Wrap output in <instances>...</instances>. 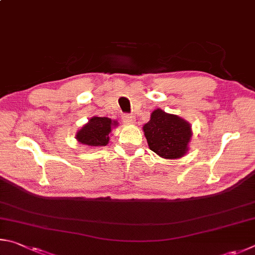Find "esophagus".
<instances>
[{"label":"esophagus","instance_id":"34e87169","mask_svg":"<svg viewBox=\"0 0 255 255\" xmlns=\"http://www.w3.org/2000/svg\"><path fill=\"white\" fill-rule=\"evenodd\" d=\"M122 121L127 124H133L134 123V118L131 114H123L122 115Z\"/></svg>","mask_w":255,"mask_h":255}]
</instances>
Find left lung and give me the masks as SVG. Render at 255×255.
Segmentation results:
<instances>
[{"label": "left lung", "mask_w": 255, "mask_h": 255, "mask_svg": "<svg viewBox=\"0 0 255 255\" xmlns=\"http://www.w3.org/2000/svg\"><path fill=\"white\" fill-rule=\"evenodd\" d=\"M143 131L150 150L160 157L177 159L188 150L191 128L188 122L177 115L155 110L149 122L144 124Z\"/></svg>", "instance_id": "8db88e82"}]
</instances>
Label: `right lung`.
<instances>
[{
  "label": "right lung",
  "mask_w": 255,
  "mask_h": 255,
  "mask_svg": "<svg viewBox=\"0 0 255 255\" xmlns=\"http://www.w3.org/2000/svg\"><path fill=\"white\" fill-rule=\"evenodd\" d=\"M116 125V122H112L109 118H97L94 116L88 121L87 124L80 128L77 133V140L83 144L92 146H104L109 143L112 125Z\"/></svg>",
  "instance_id": "obj_1"
}]
</instances>
